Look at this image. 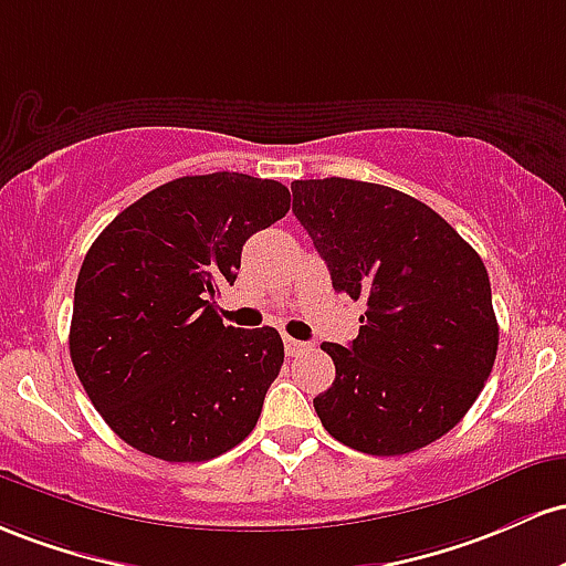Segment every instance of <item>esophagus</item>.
I'll return each instance as SVG.
<instances>
[{
	"instance_id": "34e87169",
	"label": "esophagus",
	"mask_w": 566,
	"mask_h": 566,
	"mask_svg": "<svg viewBox=\"0 0 566 566\" xmlns=\"http://www.w3.org/2000/svg\"><path fill=\"white\" fill-rule=\"evenodd\" d=\"M283 345H285V355H291V358H294V355L304 353V350H310L307 342L294 339V336H283Z\"/></svg>"
}]
</instances>
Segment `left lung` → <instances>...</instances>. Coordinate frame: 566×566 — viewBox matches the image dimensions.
<instances>
[{"label": "left lung", "mask_w": 566, "mask_h": 566, "mask_svg": "<svg viewBox=\"0 0 566 566\" xmlns=\"http://www.w3.org/2000/svg\"><path fill=\"white\" fill-rule=\"evenodd\" d=\"M291 192L334 289L366 302L350 345H321L336 366L313 401L323 428L364 454L428 447L468 415L497 358L484 262L398 189L334 176L294 181Z\"/></svg>", "instance_id": "1"}]
</instances>
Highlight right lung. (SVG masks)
<instances>
[{
    "label": "right lung",
    "mask_w": 566,
    "mask_h": 566,
    "mask_svg": "<svg viewBox=\"0 0 566 566\" xmlns=\"http://www.w3.org/2000/svg\"><path fill=\"white\" fill-rule=\"evenodd\" d=\"M289 187L245 174L181 176L95 238L74 289L69 353L87 398L138 452L206 462L256 428L283 366L275 328L216 315L253 232L289 213Z\"/></svg>",
    "instance_id": "1"
}]
</instances>
